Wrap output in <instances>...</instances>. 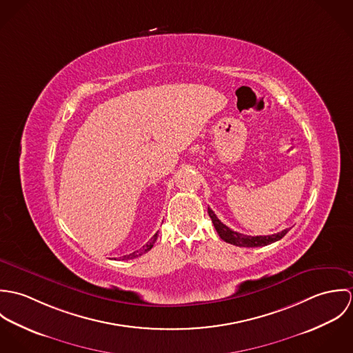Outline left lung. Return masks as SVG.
Returning a JSON list of instances; mask_svg holds the SVG:
<instances>
[{
    "instance_id": "obj_1",
    "label": "left lung",
    "mask_w": 353,
    "mask_h": 353,
    "mask_svg": "<svg viewBox=\"0 0 353 353\" xmlns=\"http://www.w3.org/2000/svg\"><path fill=\"white\" fill-rule=\"evenodd\" d=\"M208 213H209V217L212 219V223L219 234V236L227 242V243H231V245H235V246H239V248H262V246H268L273 242H277L280 241L287 232H288V228L287 230H283L281 232H277V234H273V235H266V236H250V235H243V234H239V232H235L232 231L231 228H228L225 224H223L217 216L214 214V212L212 209L208 208Z\"/></svg>"
}]
</instances>
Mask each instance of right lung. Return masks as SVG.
<instances>
[{
  "label": "right lung",
  "mask_w": 353,
  "mask_h": 353,
  "mask_svg": "<svg viewBox=\"0 0 353 353\" xmlns=\"http://www.w3.org/2000/svg\"><path fill=\"white\" fill-rule=\"evenodd\" d=\"M157 236H159V234L156 232L153 236H152L151 239L147 242V245H144L140 250H137V252H130V254H128V255H123L122 256V259H133V258H137V256H141L143 254H145V252H150L152 248H153V245H154V242H156V239H157Z\"/></svg>",
  "instance_id": "obj_1"
}]
</instances>
